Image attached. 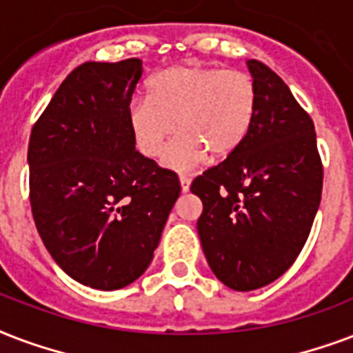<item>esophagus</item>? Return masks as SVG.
<instances>
[{
	"label": "esophagus",
	"mask_w": 353,
	"mask_h": 353,
	"mask_svg": "<svg viewBox=\"0 0 353 353\" xmlns=\"http://www.w3.org/2000/svg\"><path fill=\"white\" fill-rule=\"evenodd\" d=\"M180 185H182V191H190V185H191L190 176H185V174H180Z\"/></svg>",
	"instance_id": "obj_1"
}]
</instances>
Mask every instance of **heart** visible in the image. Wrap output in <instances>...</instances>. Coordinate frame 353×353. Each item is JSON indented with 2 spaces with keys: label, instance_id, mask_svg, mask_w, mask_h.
Wrapping results in <instances>:
<instances>
[{
  "label": "heart",
  "instance_id": "heart-1",
  "mask_svg": "<svg viewBox=\"0 0 353 353\" xmlns=\"http://www.w3.org/2000/svg\"><path fill=\"white\" fill-rule=\"evenodd\" d=\"M149 97H136L128 106V128L143 157L162 154L165 163L190 169L208 157L225 160L239 151L258 112L254 79L239 70L204 64H179L152 75Z\"/></svg>",
  "mask_w": 353,
  "mask_h": 353
}]
</instances>
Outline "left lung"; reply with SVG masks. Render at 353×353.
<instances>
[{
  "label": "left lung",
  "instance_id": "8db88e82",
  "mask_svg": "<svg viewBox=\"0 0 353 353\" xmlns=\"http://www.w3.org/2000/svg\"><path fill=\"white\" fill-rule=\"evenodd\" d=\"M258 112L239 151L191 182L210 269L234 291L278 280L304 248L322 195L315 125L269 65L248 60Z\"/></svg>",
  "mask_w": 353,
  "mask_h": 353
}]
</instances>
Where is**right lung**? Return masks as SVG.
<instances>
[{
  "label": "right lung",
  "instance_id": "right-lung-1",
  "mask_svg": "<svg viewBox=\"0 0 353 353\" xmlns=\"http://www.w3.org/2000/svg\"><path fill=\"white\" fill-rule=\"evenodd\" d=\"M139 59L84 62L54 92L29 139V201L51 258L83 285L114 291L145 272L179 174L139 154L128 106Z\"/></svg>",
  "mask_w": 353,
  "mask_h": 353
}]
</instances>
